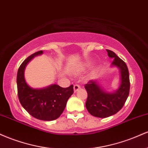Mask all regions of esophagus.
Listing matches in <instances>:
<instances>
[{"instance_id":"1","label":"esophagus","mask_w":148,"mask_h":148,"mask_svg":"<svg viewBox=\"0 0 148 148\" xmlns=\"http://www.w3.org/2000/svg\"><path fill=\"white\" fill-rule=\"evenodd\" d=\"M80 88H81V86H80L79 85H77V84L74 85V92H76L78 90H79Z\"/></svg>"}]
</instances>
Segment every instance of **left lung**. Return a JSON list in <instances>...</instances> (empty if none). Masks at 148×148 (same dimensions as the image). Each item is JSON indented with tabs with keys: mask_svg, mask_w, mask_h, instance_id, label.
I'll use <instances>...</instances> for the list:
<instances>
[{
	"mask_svg": "<svg viewBox=\"0 0 148 148\" xmlns=\"http://www.w3.org/2000/svg\"><path fill=\"white\" fill-rule=\"evenodd\" d=\"M108 56L114 58L112 65L120 70L121 84L117 91L113 93L104 92L100 88L97 80H90L85 85L88 93L86 106L92 115L104 118L117 113L123 108L130 94V74L126 63L114 52L106 49Z\"/></svg>",
	"mask_w": 148,
	"mask_h": 148,
	"instance_id": "8db88e82",
	"label": "left lung"
}]
</instances>
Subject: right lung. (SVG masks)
<instances>
[{"label":"right lung","instance_id":"obj_1","mask_svg":"<svg viewBox=\"0 0 148 148\" xmlns=\"http://www.w3.org/2000/svg\"><path fill=\"white\" fill-rule=\"evenodd\" d=\"M42 53V51L34 53L20 65L16 76L18 97L21 106L30 115L38 120L51 121L58 118L62 113L67 100L74 93V86L62 88L54 84L43 89H33L25 83V66L33 58Z\"/></svg>","mask_w":148,"mask_h":148}]
</instances>
